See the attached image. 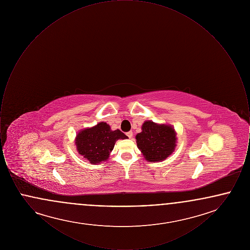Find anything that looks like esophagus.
Returning a JSON list of instances; mask_svg holds the SVG:
<instances>
[{
  "mask_svg": "<svg viewBox=\"0 0 250 250\" xmlns=\"http://www.w3.org/2000/svg\"><path fill=\"white\" fill-rule=\"evenodd\" d=\"M126 136H127L129 139H132V138H133V133H132L131 131H129V132L126 133Z\"/></svg>",
  "mask_w": 250,
  "mask_h": 250,
  "instance_id": "1",
  "label": "esophagus"
}]
</instances>
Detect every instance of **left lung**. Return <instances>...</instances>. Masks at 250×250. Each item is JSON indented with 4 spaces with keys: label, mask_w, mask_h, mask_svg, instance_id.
I'll list each match as a JSON object with an SVG mask.
<instances>
[{
    "label": "left lung",
    "mask_w": 250,
    "mask_h": 250,
    "mask_svg": "<svg viewBox=\"0 0 250 250\" xmlns=\"http://www.w3.org/2000/svg\"><path fill=\"white\" fill-rule=\"evenodd\" d=\"M142 132L137 134V146L147 161H163L176 147V132L171 125L145 121Z\"/></svg>",
    "instance_id": "obj_1"
}]
</instances>
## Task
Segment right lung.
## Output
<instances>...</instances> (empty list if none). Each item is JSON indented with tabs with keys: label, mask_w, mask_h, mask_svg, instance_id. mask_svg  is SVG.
Listing matches in <instances>:
<instances>
[{
	"label": "right lung",
	"mask_w": 250,
	"mask_h": 250,
	"mask_svg": "<svg viewBox=\"0 0 250 250\" xmlns=\"http://www.w3.org/2000/svg\"><path fill=\"white\" fill-rule=\"evenodd\" d=\"M125 139H127V136L122 131L111 130L107 123L101 122L93 127L79 132L75 143L80 155L91 164H99L107 160L116 141Z\"/></svg>",
	"instance_id": "right-lung-1"
}]
</instances>
